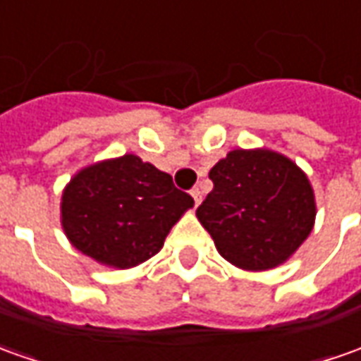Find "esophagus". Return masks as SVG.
<instances>
[{
  "label": "esophagus",
  "mask_w": 361,
  "mask_h": 361,
  "mask_svg": "<svg viewBox=\"0 0 361 361\" xmlns=\"http://www.w3.org/2000/svg\"><path fill=\"white\" fill-rule=\"evenodd\" d=\"M191 197H193V201H195V205H200V203H201L200 188H193V190H191Z\"/></svg>",
  "instance_id": "1"
}]
</instances>
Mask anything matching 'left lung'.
Here are the masks:
<instances>
[{
	"mask_svg": "<svg viewBox=\"0 0 361 361\" xmlns=\"http://www.w3.org/2000/svg\"><path fill=\"white\" fill-rule=\"evenodd\" d=\"M213 190L197 207L217 251L245 271L284 263L316 217L310 181L271 149H233L209 171Z\"/></svg>",
	"mask_w": 361,
	"mask_h": 361,
	"instance_id": "1",
	"label": "left lung"
}]
</instances>
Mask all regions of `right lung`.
Segmentation results:
<instances>
[{"instance_id":"1","label":"right lung","mask_w":361,"mask_h":361,"mask_svg":"<svg viewBox=\"0 0 361 361\" xmlns=\"http://www.w3.org/2000/svg\"><path fill=\"white\" fill-rule=\"evenodd\" d=\"M193 197L138 156L78 171L63 193V229L94 261L130 269L160 251Z\"/></svg>"}]
</instances>
